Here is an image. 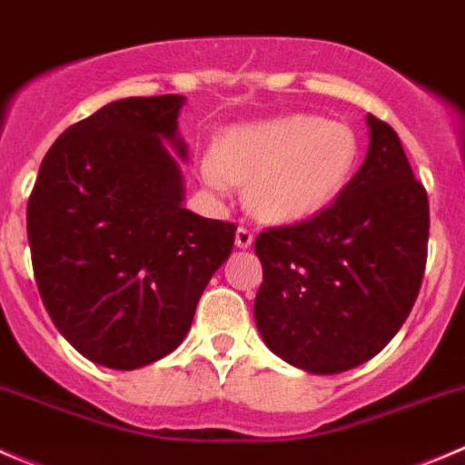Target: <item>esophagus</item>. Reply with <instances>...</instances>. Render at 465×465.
<instances>
[{
	"mask_svg": "<svg viewBox=\"0 0 465 465\" xmlns=\"http://www.w3.org/2000/svg\"><path fill=\"white\" fill-rule=\"evenodd\" d=\"M252 239H255V234L248 231V228H243V226L237 228V234H234V243H237L239 248H251Z\"/></svg>",
	"mask_w": 465,
	"mask_h": 465,
	"instance_id": "esophagus-1",
	"label": "esophagus"
}]
</instances>
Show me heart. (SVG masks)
Returning a JSON list of instances; mask_svg holds the SVG:
<instances>
[{
	"mask_svg": "<svg viewBox=\"0 0 465 465\" xmlns=\"http://www.w3.org/2000/svg\"><path fill=\"white\" fill-rule=\"evenodd\" d=\"M360 163V140L348 124L316 114H282L237 126L219 153L201 158V181L217 194L248 183V205L264 222L305 219L332 203Z\"/></svg>",
	"mask_w": 465,
	"mask_h": 465,
	"instance_id": "b5f03b06",
	"label": "heart"
}]
</instances>
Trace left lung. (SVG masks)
Instances as JSON below:
<instances>
[{"label": "left lung", "mask_w": 465, "mask_h": 465, "mask_svg": "<svg viewBox=\"0 0 465 465\" xmlns=\"http://www.w3.org/2000/svg\"><path fill=\"white\" fill-rule=\"evenodd\" d=\"M366 122V158L334 203L255 239L264 273L257 330L307 373H343L378 355L407 321L425 273L427 192L398 133L373 114Z\"/></svg>", "instance_id": "obj_1"}]
</instances>
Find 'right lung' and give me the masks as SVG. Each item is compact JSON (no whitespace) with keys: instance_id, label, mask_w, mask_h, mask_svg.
<instances>
[{"instance_id":"obj_1","label":"right lung","mask_w":465,"mask_h":465,"mask_svg":"<svg viewBox=\"0 0 465 465\" xmlns=\"http://www.w3.org/2000/svg\"><path fill=\"white\" fill-rule=\"evenodd\" d=\"M185 96H128L72 124L26 205L31 262L58 332L94 364L142 369L181 346L237 226L183 208Z\"/></svg>"}]
</instances>
